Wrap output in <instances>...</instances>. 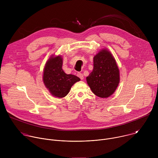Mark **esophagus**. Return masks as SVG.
Segmentation results:
<instances>
[{"label": "esophagus", "mask_w": 158, "mask_h": 158, "mask_svg": "<svg viewBox=\"0 0 158 158\" xmlns=\"http://www.w3.org/2000/svg\"><path fill=\"white\" fill-rule=\"evenodd\" d=\"M77 76L81 80H83V79H84V76H83L82 74H81V73H77Z\"/></svg>", "instance_id": "obj_1"}]
</instances>
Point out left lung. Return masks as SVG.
I'll list each match as a JSON object with an SVG mask.
<instances>
[{"mask_svg":"<svg viewBox=\"0 0 158 158\" xmlns=\"http://www.w3.org/2000/svg\"><path fill=\"white\" fill-rule=\"evenodd\" d=\"M93 71L86 77L93 93L101 98H107L116 90L120 81V73L116 61L107 49L99 51L93 59Z\"/></svg>","mask_w":158,"mask_h":158,"instance_id":"8db88e82","label":"left lung"}]
</instances>
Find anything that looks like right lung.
Instances as JSON below:
<instances>
[{
    "mask_svg": "<svg viewBox=\"0 0 158 158\" xmlns=\"http://www.w3.org/2000/svg\"><path fill=\"white\" fill-rule=\"evenodd\" d=\"M62 56H51L45 64L43 72V82L50 93L54 97L66 96L71 87L81 79L73 74H65L62 68Z\"/></svg>",
    "mask_w": 158,
    "mask_h": 158,
    "instance_id": "1",
    "label": "right lung"
}]
</instances>
